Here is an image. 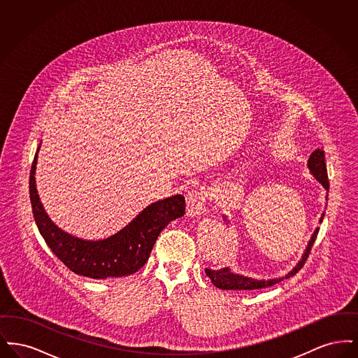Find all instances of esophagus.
Segmentation results:
<instances>
[{
	"label": "esophagus",
	"instance_id": "34e87169",
	"mask_svg": "<svg viewBox=\"0 0 358 358\" xmlns=\"http://www.w3.org/2000/svg\"><path fill=\"white\" fill-rule=\"evenodd\" d=\"M205 200H206V192L204 189H193L187 193V213L190 217H197L203 215L205 210Z\"/></svg>",
	"mask_w": 358,
	"mask_h": 358
}]
</instances>
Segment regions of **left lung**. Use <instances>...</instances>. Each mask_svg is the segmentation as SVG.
Returning <instances> with one entry per match:
<instances>
[{"instance_id":"left-lung-1","label":"left lung","mask_w":358,"mask_h":358,"mask_svg":"<svg viewBox=\"0 0 358 358\" xmlns=\"http://www.w3.org/2000/svg\"><path fill=\"white\" fill-rule=\"evenodd\" d=\"M307 168L310 173L314 176V178L326 189V192H329V180H327V171H326V162H324V150L321 149H317L315 152H313L308 161H307ZM326 201H327V193H326ZM324 212L320 219V222H322L324 220ZM224 220H227V216H224ZM318 228L314 231V234L311 235V238L307 243L306 250L303 252V255L301 257V260L296 263L295 267H292V270L286 273L285 276L282 278H273V279H255V278H251V276H244L241 273H234L229 267H225L222 270H212V268H205V273L206 276L210 279V282L222 289H266V287H270L273 286L279 282H282L283 279H287L289 276L295 275L298 273L305 262H306L307 256L310 254V250L317 238L318 235Z\"/></svg>"}]
</instances>
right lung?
Listing matches in <instances>:
<instances>
[{
  "label": "right lung",
  "instance_id": "add662e5",
  "mask_svg": "<svg viewBox=\"0 0 358 358\" xmlns=\"http://www.w3.org/2000/svg\"><path fill=\"white\" fill-rule=\"evenodd\" d=\"M40 146L41 143L34 154L29 176L34 222L52 252L72 273L92 279L120 278L136 273L149 259L161 231L185 213L184 196L174 194L148 205L126 227L108 238L87 240L73 236L52 222L37 194L34 174Z\"/></svg>",
  "mask_w": 358,
  "mask_h": 358
}]
</instances>
